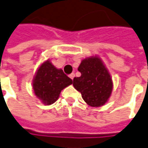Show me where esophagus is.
Wrapping results in <instances>:
<instances>
[{
	"instance_id": "1",
	"label": "esophagus",
	"mask_w": 148,
	"mask_h": 148,
	"mask_svg": "<svg viewBox=\"0 0 148 148\" xmlns=\"http://www.w3.org/2000/svg\"><path fill=\"white\" fill-rule=\"evenodd\" d=\"M69 77H70V78H71L72 80H73V78L75 77V74H74V73H72V74H70V75H69Z\"/></svg>"
}]
</instances>
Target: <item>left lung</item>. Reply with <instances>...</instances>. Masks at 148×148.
<instances>
[{"instance_id":"left-lung-1","label":"left lung","mask_w":148,"mask_h":148,"mask_svg":"<svg viewBox=\"0 0 148 148\" xmlns=\"http://www.w3.org/2000/svg\"><path fill=\"white\" fill-rule=\"evenodd\" d=\"M78 71L81 75L73 79V86L81 92L84 101L91 107L104 105L111 96L113 84L102 60L97 56L85 58Z\"/></svg>"}]
</instances>
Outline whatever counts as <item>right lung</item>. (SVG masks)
<instances>
[{"instance_id": "1", "label": "right lung", "mask_w": 148, "mask_h": 148, "mask_svg": "<svg viewBox=\"0 0 148 148\" xmlns=\"http://www.w3.org/2000/svg\"><path fill=\"white\" fill-rule=\"evenodd\" d=\"M72 84V80L49 60L38 68L33 79V90L36 97L45 105L56 102L62 90Z\"/></svg>"}]
</instances>
